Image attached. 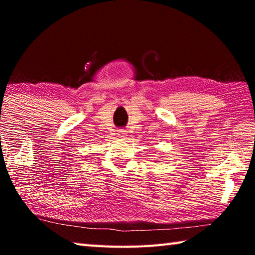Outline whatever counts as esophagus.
Segmentation results:
<instances>
[{
  "mask_svg": "<svg viewBox=\"0 0 255 255\" xmlns=\"http://www.w3.org/2000/svg\"><path fill=\"white\" fill-rule=\"evenodd\" d=\"M120 132H119V135L122 136V137H124L125 135H126V130H119Z\"/></svg>",
  "mask_w": 255,
  "mask_h": 255,
  "instance_id": "34e87169",
  "label": "esophagus"
}]
</instances>
